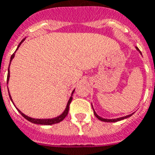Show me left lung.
Instances as JSON below:
<instances>
[{
    "instance_id": "8db88e82",
    "label": "left lung",
    "mask_w": 155,
    "mask_h": 155,
    "mask_svg": "<svg viewBox=\"0 0 155 155\" xmlns=\"http://www.w3.org/2000/svg\"><path fill=\"white\" fill-rule=\"evenodd\" d=\"M136 49L138 50L139 51H140V50H139L138 48H136ZM140 54H141V52H140ZM93 110H94V108H93ZM94 116L97 117V118L98 119V120H100V121H105V122H115V121H121V120H123V119L125 118H127V117H130V116L132 115V114H130V115H128V116H126V117H119V118H117V119H104L103 118V117H99V116L97 114V113H95L94 110Z\"/></svg>"
}]
</instances>
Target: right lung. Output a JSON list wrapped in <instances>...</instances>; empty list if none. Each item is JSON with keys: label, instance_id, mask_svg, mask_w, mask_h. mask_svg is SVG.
I'll return each instance as SVG.
<instances>
[{"label": "right lung", "instance_id": "obj_1", "mask_svg": "<svg viewBox=\"0 0 155 155\" xmlns=\"http://www.w3.org/2000/svg\"><path fill=\"white\" fill-rule=\"evenodd\" d=\"M24 40L23 39L21 42H20V43L19 44V46H18V48H17V49L19 48V47L20 46V44L22 43L23 42H24ZM16 49V50H17ZM14 57H15V53H13L12 54V56H11V57H10V61H12V59L14 58ZM9 78H10V71H9V69H8V74H7V83H8V81H9ZM74 90H73V92H72V94H73V93H74ZM8 92H9V89H8ZM9 95H10V99H11V96H10V94H9ZM71 100H72V96L70 98V99H69L68 103H67V105H66V109H65V111L63 112L61 114L59 117H55V118H51V119H35V118H31V117H28V116L25 115L24 113H21V111H19V109H18V111H19V113L21 114V115L25 117V119H27L28 121H29L30 122H32V123H34V124H38V125H52V124H56V123H58V122H60V121H61L63 120V119L66 117V116H67V114H68V112H69V107H70V104H71ZM11 101H12V99H11Z\"/></svg>", "mask_w": 155, "mask_h": 155}]
</instances>
